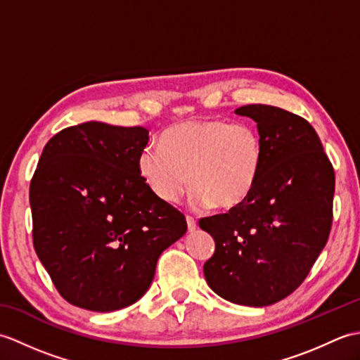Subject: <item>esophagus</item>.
<instances>
[{
  "mask_svg": "<svg viewBox=\"0 0 360 360\" xmlns=\"http://www.w3.org/2000/svg\"><path fill=\"white\" fill-rule=\"evenodd\" d=\"M186 219H187V227H188V232H193L195 229H196V219H195L193 217H190V215H187V217H186Z\"/></svg>",
  "mask_w": 360,
  "mask_h": 360,
  "instance_id": "esophagus-1",
  "label": "esophagus"
}]
</instances>
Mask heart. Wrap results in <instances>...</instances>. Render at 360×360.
<instances>
[{
  "label": "heart",
  "mask_w": 360,
  "mask_h": 360,
  "mask_svg": "<svg viewBox=\"0 0 360 360\" xmlns=\"http://www.w3.org/2000/svg\"><path fill=\"white\" fill-rule=\"evenodd\" d=\"M263 159V137L255 124L196 119L165 129L160 147L145 145L137 172L162 202L178 201L190 182L193 207L233 209L254 192Z\"/></svg>",
  "instance_id": "obj_1"
}]
</instances>
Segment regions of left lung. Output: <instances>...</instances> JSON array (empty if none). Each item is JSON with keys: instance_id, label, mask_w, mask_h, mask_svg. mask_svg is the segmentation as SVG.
<instances>
[{"instance_id": "obj_1", "label": "left lung", "mask_w": 360, "mask_h": 360, "mask_svg": "<svg viewBox=\"0 0 360 360\" xmlns=\"http://www.w3.org/2000/svg\"><path fill=\"white\" fill-rule=\"evenodd\" d=\"M235 112L257 122L263 168L246 201L200 219L215 240L204 277L229 302L267 307L292 294L323 250L335 176L308 120L271 105H246Z\"/></svg>"}]
</instances>
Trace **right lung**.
Wrapping results in <instances>:
<instances>
[{"label":"right lung","mask_w":360,"mask_h":360,"mask_svg":"<svg viewBox=\"0 0 360 360\" xmlns=\"http://www.w3.org/2000/svg\"><path fill=\"white\" fill-rule=\"evenodd\" d=\"M143 127H68L44 145L30 181L38 258L66 302L110 312L147 292L159 255L187 232L137 172Z\"/></svg>","instance_id":"add662e5"}]
</instances>
